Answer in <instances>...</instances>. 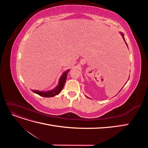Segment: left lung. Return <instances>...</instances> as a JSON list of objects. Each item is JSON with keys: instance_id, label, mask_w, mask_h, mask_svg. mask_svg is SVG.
I'll return each instance as SVG.
<instances>
[{"instance_id": "8db88e82", "label": "left lung", "mask_w": 148, "mask_h": 148, "mask_svg": "<svg viewBox=\"0 0 148 148\" xmlns=\"http://www.w3.org/2000/svg\"><path fill=\"white\" fill-rule=\"evenodd\" d=\"M120 34H121V36H122V38L123 39V41H125V44H126V45H127V46L128 47V45H127V44L126 41H125V38H124V34H123V33H122V32H120Z\"/></svg>"}]
</instances>
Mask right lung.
Wrapping results in <instances>:
<instances>
[{
	"mask_svg": "<svg viewBox=\"0 0 148 148\" xmlns=\"http://www.w3.org/2000/svg\"><path fill=\"white\" fill-rule=\"evenodd\" d=\"M70 70H67L65 71L63 73H62V76L59 78L58 85H57V86L55 88L51 89V90L44 91L34 90V89H32L31 91H32L33 92L37 94V95H38L39 96H42V97H53L54 96L59 95L64 86L67 75H68V73L70 71Z\"/></svg>",
	"mask_w": 148,
	"mask_h": 148,
	"instance_id": "add662e5",
	"label": "right lung"
}]
</instances>
